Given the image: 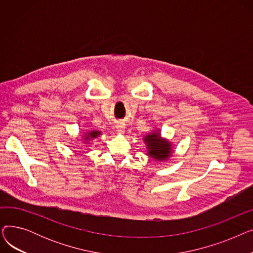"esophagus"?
<instances>
[{"label":"esophagus","instance_id":"esophagus-1","mask_svg":"<svg viewBox=\"0 0 253 253\" xmlns=\"http://www.w3.org/2000/svg\"><path fill=\"white\" fill-rule=\"evenodd\" d=\"M116 128H117V131L118 132H121V133L125 131V125L124 124H118Z\"/></svg>","mask_w":253,"mask_h":253}]
</instances>
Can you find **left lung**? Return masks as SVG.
<instances>
[{"mask_svg":"<svg viewBox=\"0 0 253 253\" xmlns=\"http://www.w3.org/2000/svg\"><path fill=\"white\" fill-rule=\"evenodd\" d=\"M144 141L148 143L149 155L157 160H165L171 154L170 143L160 139L158 133H152L144 138Z\"/></svg>","mask_w":253,"mask_h":253,"instance_id":"obj_1","label":"left lung"}]
</instances>
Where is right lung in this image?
<instances>
[{
  "label": "right lung",
  "instance_id": "add662e5",
  "mask_svg": "<svg viewBox=\"0 0 253 253\" xmlns=\"http://www.w3.org/2000/svg\"><path fill=\"white\" fill-rule=\"evenodd\" d=\"M98 134H99V132H98V131H92L91 133H89V136L94 138V137H97V135H98Z\"/></svg>",
  "mask_w": 253,
  "mask_h": 253
}]
</instances>
